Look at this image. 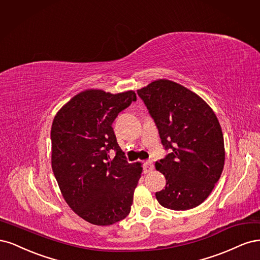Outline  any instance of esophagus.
Segmentation results:
<instances>
[{"label": "esophagus", "mask_w": 260, "mask_h": 260, "mask_svg": "<svg viewBox=\"0 0 260 260\" xmlns=\"http://www.w3.org/2000/svg\"><path fill=\"white\" fill-rule=\"evenodd\" d=\"M153 170V163L151 160H147L145 163H144V171L145 173H150L152 172Z\"/></svg>", "instance_id": "1"}]
</instances>
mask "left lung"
I'll use <instances>...</instances> for the list:
<instances>
[{
    "mask_svg": "<svg viewBox=\"0 0 260 260\" xmlns=\"http://www.w3.org/2000/svg\"><path fill=\"white\" fill-rule=\"evenodd\" d=\"M170 152L155 163L166 179L155 193L162 206L187 211L203 203L224 164L220 124L213 109L193 91L161 79L137 90Z\"/></svg>",
    "mask_w": 260,
    "mask_h": 260,
    "instance_id": "8db88e82",
    "label": "left lung"
}]
</instances>
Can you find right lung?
Returning a JSON list of instances; mask_svg holds the SVG:
<instances>
[{"instance_id":"1","label":"right lung","mask_w":260,"mask_h":260,"mask_svg":"<svg viewBox=\"0 0 260 260\" xmlns=\"http://www.w3.org/2000/svg\"><path fill=\"white\" fill-rule=\"evenodd\" d=\"M136 100L135 91L119 94L86 89L55 115L52 169L64 201L84 220L109 225L131 212L141 163H128L118 145L112 123ZM114 149L111 160L107 155Z\"/></svg>"}]
</instances>
